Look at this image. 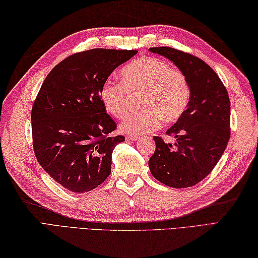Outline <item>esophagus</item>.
<instances>
[{
	"label": "esophagus",
	"mask_w": 258,
	"mask_h": 258,
	"mask_svg": "<svg viewBox=\"0 0 258 258\" xmlns=\"http://www.w3.org/2000/svg\"><path fill=\"white\" fill-rule=\"evenodd\" d=\"M125 140L134 142V141L138 140V137L137 136H130V135H128V136H125Z\"/></svg>",
	"instance_id": "obj_1"
}]
</instances>
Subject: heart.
I'll return each mask as SVG.
<instances>
[{
	"label": "heart",
	"mask_w": 258,
	"mask_h": 258,
	"mask_svg": "<svg viewBox=\"0 0 258 258\" xmlns=\"http://www.w3.org/2000/svg\"><path fill=\"white\" fill-rule=\"evenodd\" d=\"M121 82H107L100 89V102L112 117L120 119L130 108L131 95L142 94L143 110L134 112L120 124L131 136L149 134L164 121L171 123L184 115L190 102V85L178 68L154 56H143L125 66Z\"/></svg>",
	"instance_id": "obj_1"
}]
</instances>
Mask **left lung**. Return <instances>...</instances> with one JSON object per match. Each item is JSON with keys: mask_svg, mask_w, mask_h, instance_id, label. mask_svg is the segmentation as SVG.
Returning <instances> with one entry per match:
<instances>
[{"mask_svg": "<svg viewBox=\"0 0 258 258\" xmlns=\"http://www.w3.org/2000/svg\"><path fill=\"white\" fill-rule=\"evenodd\" d=\"M183 71L190 85V102L167 136L174 147L154 137L155 151L149 160L154 178L174 188L191 187L209 175L230 139V98L218 74L202 59L169 47L150 48Z\"/></svg>", "mask_w": 258, "mask_h": 258, "instance_id": "obj_1", "label": "left lung"}]
</instances>
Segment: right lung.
Masks as SVG:
<instances>
[{
  "instance_id": "right-lung-1",
  "label": "right lung",
  "mask_w": 258,
  "mask_h": 258,
  "mask_svg": "<svg viewBox=\"0 0 258 258\" xmlns=\"http://www.w3.org/2000/svg\"><path fill=\"white\" fill-rule=\"evenodd\" d=\"M138 50L91 49L56 64L31 108L34 152L45 172L73 192L96 188L111 172V153L123 136L100 102V89Z\"/></svg>"
}]
</instances>
